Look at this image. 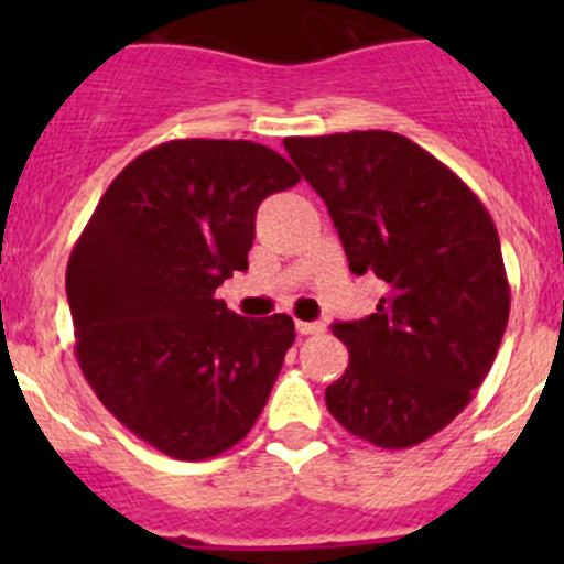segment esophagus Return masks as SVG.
Masks as SVG:
<instances>
[{
    "label": "esophagus",
    "mask_w": 564,
    "mask_h": 564,
    "mask_svg": "<svg viewBox=\"0 0 564 564\" xmlns=\"http://www.w3.org/2000/svg\"><path fill=\"white\" fill-rule=\"evenodd\" d=\"M299 336H316V333H325L322 322H296Z\"/></svg>",
    "instance_id": "34e87169"
}]
</instances>
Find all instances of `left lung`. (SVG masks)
I'll return each mask as SVG.
<instances>
[{"instance_id": "left-lung-1", "label": "left lung", "mask_w": 564, "mask_h": 564, "mask_svg": "<svg viewBox=\"0 0 564 564\" xmlns=\"http://www.w3.org/2000/svg\"><path fill=\"white\" fill-rule=\"evenodd\" d=\"M356 276L383 282L376 313L336 322L350 364L325 390L350 435L410 449L437 435L486 381L511 288L495 220L435 154L398 132L285 138Z\"/></svg>"}]
</instances>
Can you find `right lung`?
Returning <instances> with one entry per match:
<instances>
[{
	"instance_id": "obj_1",
	"label": "right lung",
	"mask_w": 564,
	"mask_h": 564,
	"mask_svg": "<svg viewBox=\"0 0 564 564\" xmlns=\"http://www.w3.org/2000/svg\"><path fill=\"white\" fill-rule=\"evenodd\" d=\"M299 172L251 141L186 138L123 169L67 262L76 358L98 401L158 452L217 457L268 403L293 318H242L214 291L246 271L253 220Z\"/></svg>"
}]
</instances>
